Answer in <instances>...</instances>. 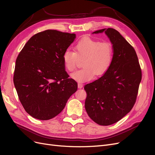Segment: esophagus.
<instances>
[{"label":"esophagus","instance_id":"obj_1","mask_svg":"<svg viewBox=\"0 0 155 155\" xmlns=\"http://www.w3.org/2000/svg\"><path fill=\"white\" fill-rule=\"evenodd\" d=\"M78 87L79 88H83V84L82 83H78Z\"/></svg>","mask_w":155,"mask_h":155}]
</instances>
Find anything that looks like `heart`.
I'll use <instances>...</instances> for the list:
<instances>
[{"instance_id":"heart-1","label":"heart","mask_w":155,"mask_h":155,"mask_svg":"<svg viewBox=\"0 0 155 155\" xmlns=\"http://www.w3.org/2000/svg\"><path fill=\"white\" fill-rule=\"evenodd\" d=\"M74 50H65L63 61L65 68L72 72L77 66L78 59L84 58L83 67L71 74V77L79 82L91 80L94 75L101 76L105 74L113 61V48L108 42L101 43L90 37H84L75 45Z\"/></svg>"}]
</instances>
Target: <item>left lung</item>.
I'll return each mask as SVG.
<instances>
[{"mask_svg":"<svg viewBox=\"0 0 155 155\" xmlns=\"http://www.w3.org/2000/svg\"><path fill=\"white\" fill-rule=\"evenodd\" d=\"M105 32L114 51L108 71L97 80L87 84L85 103L88 116L100 125L116 123L133 107L142 79V70L137 53L120 33L104 28L92 34Z\"/></svg>","mask_w":155,"mask_h":155,"instance_id":"obj_1","label":"left lung"}]
</instances>
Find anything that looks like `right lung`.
<instances>
[{"label":"right lung","instance_id":"1","mask_svg":"<svg viewBox=\"0 0 155 155\" xmlns=\"http://www.w3.org/2000/svg\"><path fill=\"white\" fill-rule=\"evenodd\" d=\"M76 34L47 30L27 42L16 59L13 83L22 105L33 118L48 120L61 112L78 83L65 71L63 54Z\"/></svg>","mask_w":155,"mask_h":155}]
</instances>
